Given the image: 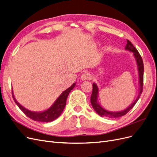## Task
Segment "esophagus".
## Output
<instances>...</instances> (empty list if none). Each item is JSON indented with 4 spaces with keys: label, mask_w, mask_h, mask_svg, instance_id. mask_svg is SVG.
Segmentation results:
<instances>
[{
    "label": "esophagus",
    "mask_w": 157,
    "mask_h": 157,
    "mask_svg": "<svg viewBox=\"0 0 157 157\" xmlns=\"http://www.w3.org/2000/svg\"><path fill=\"white\" fill-rule=\"evenodd\" d=\"M90 79V75L88 72H84L81 75V79L82 81L88 80Z\"/></svg>",
    "instance_id": "34e87169"
}]
</instances>
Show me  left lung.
<instances>
[{"label":"left lung","instance_id":"obj_1","mask_svg":"<svg viewBox=\"0 0 157 157\" xmlns=\"http://www.w3.org/2000/svg\"><path fill=\"white\" fill-rule=\"evenodd\" d=\"M125 50L128 51L130 52L133 53V56L136 61L138 67V76H139V93L136 99L134 100V102L131 104L128 107L126 108L125 109L119 111V112H110L107 109L104 108L102 105L100 104L98 102V94H99V89L97 85L95 83H93V92L91 97H90V102H91L92 106L94 111L97 112L101 117H106L109 118H117L121 117L122 116L124 115L127 113L129 111L132 109L136 103L138 102V99L140 97V95L142 93L143 90V82H144V63L141 57L138 50L135 48V47L132 45L129 40H127V44H126L125 46Z\"/></svg>","mask_w":157,"mask_h":157}]
</instances>
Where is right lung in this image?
<instances>
[{
  "instance_id": "obj_1",
  "label": "right lung",
  "mask_w": 157,
  "mask_h": 157,
  "mask_svg": "<svg viewBox=\"0 0 157 157\" xmlns=\"http://www.w3.org/2000/svg\"><path fill=\"white\" fill-rule=\"evenodd\" d=\"M75 86V83H73L71 87H70L67 89L60 94L59 97L57 98V100L55 101V102L52 105V106L46 110L43 111V112H33V111H30L25 108L22 105L20 104L17 100L15 98L14 94L12 90V97L14 100L15 103H16L19 109H21L22 112L26 115L28 117L31 118V119L40 121V122H51L57 119L59 116L61 115L66 105V102H67V97L70 93V92L74 88Z\"/></svg>"
}]
</instances>
